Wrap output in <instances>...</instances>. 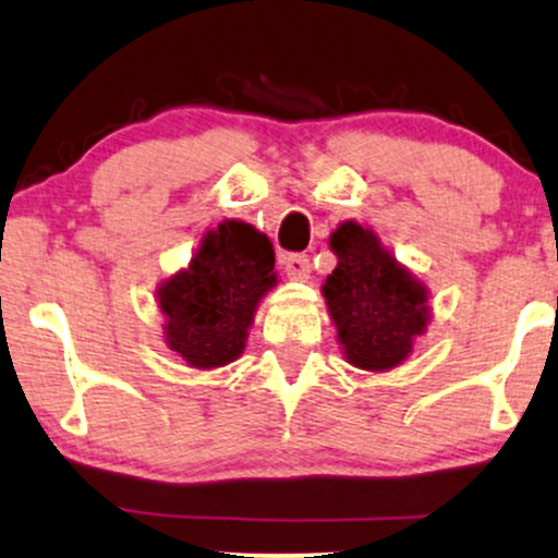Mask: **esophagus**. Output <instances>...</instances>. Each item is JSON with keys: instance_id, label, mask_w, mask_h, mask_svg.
<instances>
[{"instance_id": "1", "label": "esophagus", "mask_w": 558, "mask_h": 558, "mask_svg": "<svg viewBox=\"0 0 558 558\" xmlns=\"http://www.w3.org/2000/svg\"><path fill=\"white\" fill-rule=\"evenodd\" d=\"M283 270H286L288 278L306 280V278H310V257H306V254H286Z\"/></svg>"}]
</instances>
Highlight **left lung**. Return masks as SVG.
I'll list each match as a JSON object with an SVG mask.
<instances>
[{
	"mask_svg": "<svg viewBox=\"0 0 558 558\" xmlns=\"http://www.w3.org/2000/svg\"><path fill=\"white\" fill-rule=\"evenodd\" d=\"M330 248L338 265L323 296L345 362L364 373L399 367L430 323L427 286L356 220L332 230Z\"/></svg>",
	"mask_w": 558,
	"mask_h": 558,
	"instance_id": "8db88e82",
	"label": "left lung"
}]
</instances>
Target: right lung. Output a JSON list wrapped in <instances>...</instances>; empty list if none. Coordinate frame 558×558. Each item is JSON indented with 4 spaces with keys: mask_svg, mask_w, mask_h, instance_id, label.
Masks as SVG:
<instances>
[{
    "mask_svg": "<svg viewBox=\"0 0 558 558\" xmlns=\"http://www.w3.org/2000/svg\"><path fill=\"white\" fill-rule=\"evenodd\" d=\"M278 283L272 243L241 220L204 233L189 267L157 286L165 343L194 369L235 362L259 301Z\"/></svg>",
    "mask_w": 558,
    "mask_h": 558,
    "instance_id": "obj_1",
    "label": "right lung"
}]
</instances>
